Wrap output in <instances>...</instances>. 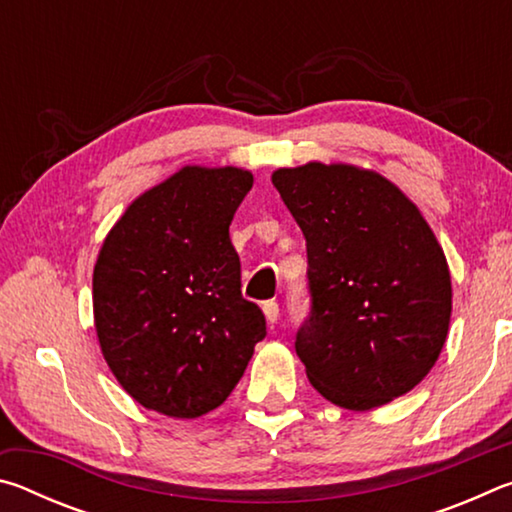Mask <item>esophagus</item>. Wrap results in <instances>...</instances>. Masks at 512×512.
Returning a JSON list of instances; mask_svg holds the SVG:
<instances>
[{"label": "esophagus", "mask_w": 512, "mask_h": 512, "mask_svg": "<svg viewBox=\"0 0 512 512\" xmlns=\"http://www.w3.org/2000/svg\"><path fill=\"white\" fill-rule=\"evenodd\" d=\"M264 316H266V320L268 323H277V318H280V307H277V302L275 300H266L264 302Z\"/></svg>", "instance_id": "1"}]
</instances>
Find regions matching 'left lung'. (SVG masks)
I'll return each mask as SVG.
<instances>
[{
	"label": "left lung",
	"mask_w": 512,
	"mask_h": 512,
	"mask_svg": "<svg viewBox=\"0 0 512 512\" xmlns=\"http://www.w3.org/2000/svg\"><path fill=\"white\" fill-rule=\"evenodd\" d=\"M307 239L311 316L296 352L316 391L370 411L429 375L447 341L452 275L436 235L391 180L354 164L273 171Z\"/></svg>",
	"instance_id": "1"
}]
</instances>
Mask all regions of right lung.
Listing matches in <instances>:
<instances>
[{
    "mask_svg": "<svg viewBox=\"0 0 512 512\" xmlns=\"http://www.w3.org/2000/svg\"><path fill=\"white\" fill-rule=\"evenodd\" d=\"M253 187L239 167L187 164L126 207L92 273L94 329L144 409L192 420L244 375L266 320L241 296L230 223Z\"/></svg>",
    "mask_w": 512,
    "mask_h": 512,
    "instance_id": "obj_1",
    "label": "right lung"
}]
</instances>
